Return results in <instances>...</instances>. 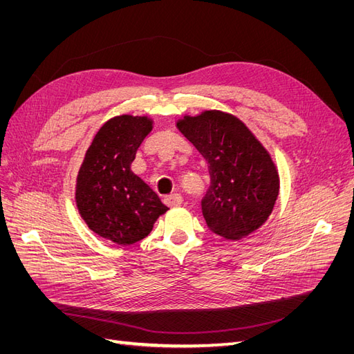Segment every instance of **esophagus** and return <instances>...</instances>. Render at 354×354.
<instances>
[{
  "instance_id": "34e87169",
  "label": "esophagus",
  "mask_w": 354,
  "mask_h": 354,
  "mask_svg": "<svg viewBox=\"0 0 354 354\" xmlns=\"http://www.w3.org/2000/svg\"><path fill=\"white\" fill-rule=\"evenodd\" d=\"M165 202H167L168 207H180L181 202H183V198H181L180 194H173V195L167 196Z\"/></svg>"
}]
</instances>
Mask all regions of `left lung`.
<instances>
[{
  "mask_svg": "<svg viewBox=\"0 0 354 354\" xmlns=\"http://www.w3.org/2000/svg\"><path fill=\"white\" fill-rule=\"evenodd\" d=\"M176 127L208 164L211 185L202 199L208 229L229 241L260 229L279 195V173L259 138L221 111L185 115Z\"/></svg>",
  "mask_w": 354,
  "mask_h": 354,
  "instance_id": "left-lung-1",
  "label": "left lung"
}]
</instances>
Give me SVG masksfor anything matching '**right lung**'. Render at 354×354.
Masks as SVG:
<instances>
[{
	"mask_svg": "<svg viewBox=\"0 0 354 354\" xmlns=\"http://www.w3.org/2000/svg\"><path fill=\"white\" fill-rule=\"evenodd\" d=\"M152 124L147 116L111 118L94 136L78 171L75 201L82 220L95 234L121 246L146 238L168 209L131 171Z\"/></svg>",
	"mask_w": 354,
	"mask_h": 354,
	"instance_id": "right-lung-1",
	"label": "right lung"
}]
</instances>
